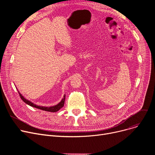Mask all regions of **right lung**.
<instances>
[{
  "label": "right lung",
  "mask_w": 155,
  "mask_h": 155,
  "mask_svg": "<svg viewBox=\"0 0 155 155\" xmlns=\"http://www.w3.org/2000/svg\"><path fill=\"white\" fill-rule=\"evenodd\" d=\"M19 92V96L21 98V99L25 102L26 104H28L29 105H30V106H32L33 107H35V108H37V109H41V110H45V111H48V112H57L61 108H62L63 107L64 105V100H65V94L63 96V99L61 100V101L58 104H57L56 105H54V106H52V107H43V106H39V105H37L33 103H32L31 102H30L29 101H28L27 99H26Z\"/></svg>",
  "instance_id": "add662e5"
}]
</instances>
